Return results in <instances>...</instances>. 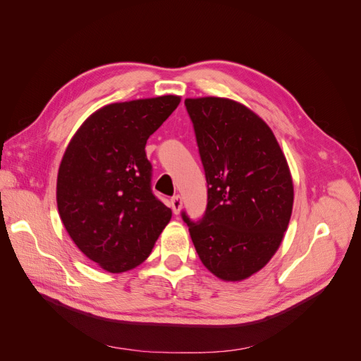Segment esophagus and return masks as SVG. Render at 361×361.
Wrapping results in <instances>:
<instances>
[{
    "label": "esophagus",
    "mask_w": 361,
    "mask_h": 361,
    "mask_svg": "<svg viewBox=\"0 0 361 361\" xmlns=\"http://www.w3.org/2000/svg\"><path fill=\"white\" fill-rule=\"evenodd\" d=\"M170 204H171L173 212H174V214H179L180 207H182V199H180V195H179V194L173 195V197L170 199Z\"/></svg>",
    "instance_id": "34e87169"
}]
</instances>
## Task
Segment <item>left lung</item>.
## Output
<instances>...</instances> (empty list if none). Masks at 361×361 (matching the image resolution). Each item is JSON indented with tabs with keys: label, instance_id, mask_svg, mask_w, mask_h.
Here are the masks:
<instances>
[{
	"label": "left lung",
	"instance_id": "1",
	"mask_svg": "<svg viewBox=\"0 0 361 361\" xmlns=\"http://www.w3.org/2000/svg\"><path fill=\"white\" fill-rule=\"evenodd\" d=\"M207 183L200 220L182 211L195 250L212 274L238 281L264 268L286 232L293 185L269 126L223 97L185 101Z\"/></svg>",
	"mask_w": 361,
	"mask_h": 361
}]
</instances>
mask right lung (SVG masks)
Instances as JSON below:
<instances>
[{
	"instance_id": "add662e5",
	"label": "right lung",
	"mask_w": 361,
	"mask_h": 361,
	"mask_svg": "<svg viewBox=\"0 0 361 361\" xmlns=\"http://www.w3.org/2000/svg\"><path fill=\"white\" fill-rule=\"evenodd\" d=\"M180 102L159 96L106 105L69 143L57 178V204L72 241L108 272L146 260L171 211L152 191L149 137Z\"/></svg>"
}]
</instances>
